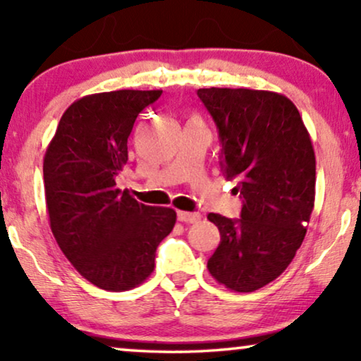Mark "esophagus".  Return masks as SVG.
I'll return each instance as SVG.
<instances>
[{
    "instance_id": "1",
    "label": "esophagus",
    "mask_w": 361,
    "mask_h": 361,
    "mask_svg": "<svg viewBox=\"0 0 361 361\" xmlns=\"http://www.w3.org/2000/svg\"><path fill=\"white\" fill-rule=\"evenodd\" d=\"M202 219L200 214L197 212H177V220L182 221V224H197Z\"/></svg>"
}]
</instances>
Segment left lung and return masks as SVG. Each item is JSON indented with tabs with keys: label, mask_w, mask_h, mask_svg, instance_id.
Listing matches in <instances>:
<instances>
[{
	"label": "left lung",
	"mask_w": 361,
	"mask_h": 361,
	"mask_svg": "<svg viewBox=\"0 0 361 361\" xmlns=\"http://www.w3.org/2000/svg\"><path fill=\"white\" fill-rule=\"evenodd\" d=\"M221 145L220 167L243 199L241 219L209 214L220 230L210 274L253 293L284 273L302 245L315 199V154L288 97L251 88H199Z\"/></svg>",
	"instance_id": "8db88e82"
}]
</instances>
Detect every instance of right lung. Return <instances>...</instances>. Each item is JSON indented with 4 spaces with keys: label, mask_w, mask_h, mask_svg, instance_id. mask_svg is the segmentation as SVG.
<instances>
[{
    "label": "right lung",
    "mask_w": 361,
    "mask_h": 361,
    "mask_svg": "<svg viewBox=\"0 0 361 361\" xmlns=\"http://www.w3.org/2000/svg\"><path fill=\"white\" fill-rule=\"evenodd\" d=\"M162 90L93 93L63 113L44 156L51 230L73 268L97 288L128 290L154 271L156 250L176 212L149 207L116 187L128 137Z\"/></svg>",
    "instance_id": "add662e5"
}]
</instances>
